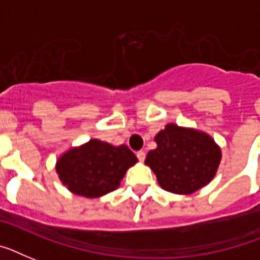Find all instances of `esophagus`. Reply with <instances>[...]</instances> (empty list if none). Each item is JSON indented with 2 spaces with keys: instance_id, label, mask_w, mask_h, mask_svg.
Wrapping results in <instances>:
<instances>
[{
  "instance_id": "esophagus-1",
  "label": "esophagus",
  "mask_w": 260,
  "mask_h": 260,
  "mask_svg": "<svg viewBox=\"0 0 260 260\" xmlns=\"http://www.w3.org/2000/svg\"><path fill=\"white\" fill-rule=\"evenodd\" d=\"M136 156H137V159L140 160V161H144V159H145V152L144 151H139L136 153Z\"/></svg>"
}]
</instances>
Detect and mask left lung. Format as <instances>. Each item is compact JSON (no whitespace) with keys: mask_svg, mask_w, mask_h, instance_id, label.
Instances as JSON below:
<instances>
[{"mask_svg":"<svg viewBox=\"0 0 260 260\" xmlns=\"http://www.w3.org/2000/svg\"><path fill=\"white\" fill-rule=\"evenodd\" d=\"M157 147L148 152V166L163 189L189 195L206 187L216 175L221 149L203 131L167 124L155 136Z\"/></svg>","mask_w":260,"mask_h":260,"instance_id":"obj_1","label":"left lung"}]
</instances>
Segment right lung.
I'll return each mask as SVG.
<instances>
[{
    "label": "right lung",
    "instance_id": "obj_1",
    "mask_svg": "<svg viewBox=\"0 0 260 260\" xmlns=\"http://www.w3.org/2000/svg\"><path fill=\"white\" fill-rule=\"evenodd\" d=\"M137 157L126 145H112L90 139L73 147L57 159L61 183L75 195L96 199L119 188L120 181Z\"/></svg>",
    "mask_w": 260,
    "mask_h": 260
}]
</instances>
